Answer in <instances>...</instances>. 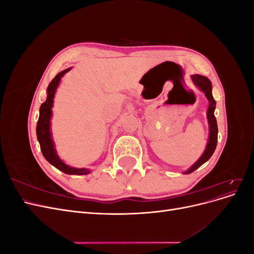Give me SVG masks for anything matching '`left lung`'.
<instances>
[{
  "instance_id": "obj_1",
  "label": "left lung",
  "mask_w": 254,
  "mask_h": 254,
  "mask_svg": "<svg viewBox=\"0 0 254 254\" xmlns=\"http://www.w3.org/2000/svg\"><path fill=\"white\" fill-rule=\"evenodd\" d=\"M190 78L193 80L195 86L199 90L203 92L206 99L209 101V106H207V110H206V119H207V124H209V137H207V143H206L204 151L202 152V155L193 165L189 168L188 171L183 172L184 175L193 173L194 171L197 170L198 167H200L212 157V155L215 151V148H216L217 134H218L217 122H216V118H215L214 115L215 108H216V102H215V99L212 95V83L209 78H206L205 76L199 75V74L191 75Z\"/></svg>"
}]
</instances>
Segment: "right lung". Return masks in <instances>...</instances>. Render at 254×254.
I'll use <instances>...</instances> for the list:
<instances>
[{
  "mask_svg": "<svg viewBox=\"0 0 254 254\" xmlns=\"http://www.w3.org/2000/svg\"><path fill=\"white\" fill-rule=\"evenodd\" d=\"M72 67L65 68L64 71L58 73L55 78H54L49 84L47 90V99L40 107L39 120L37 123V139L39 141L40 148L42 151L43 157L48 160V162L53 166L58 168L59 171L64 172L67 175H87L90 174L91 171L89 168H76L65 164L63 160L57 155L55 148V143L53 141L52 132H51V119H52V108L54 104V97H55L57 88L61 81L64 75L71 70Z\"/></svg>",
  "mask_w": 254,
  "mask_h": 254,
  "instance_id": "1",
  "label": "right lung"
}]
</instances>
